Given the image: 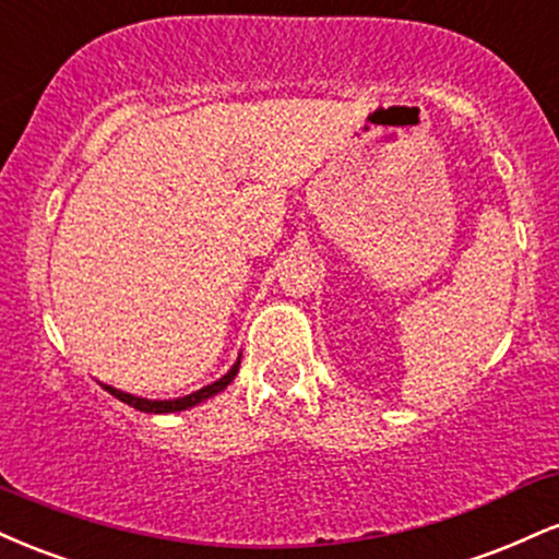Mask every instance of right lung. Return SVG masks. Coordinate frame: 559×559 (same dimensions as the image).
Returning a JSON list of instances; mask_svg holds the SVG:
<instances>
[{
  "label": "right lung",
  "mask_w": 559,
  "mask_h": 559,
  "mask_svg": "<svg viewBox=\"0 0 559 559\" xmlns=\"http://www.w3.org/2000/svg\"><path fill=\"white\" fill-rule=\"evenodd\" d=\"M238 369H240V360L233 366V369H229V371L225 373V377L219 379V382L203 386V390L193 392V395L177 397V400H143V397L128 395V392L115 390V386H104V390H107L109 395H115L117 400H122V403H128L130 408H135V411H143V413H175V411H188V408H193V405H199L201 400L212 397V395H216V392L225 390V386L235 379V373H238Z\"/></svg>",
  "instance_id": "1"
}]
</instances>
